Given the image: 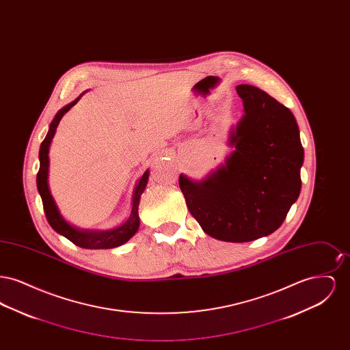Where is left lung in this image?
<instances>
[{
  "instance_id": "1",
  "label": "left lung",
  "mask_w": 350,
  "mask_h": 350,
  "mask_svg": "<svg viewBox=\"0 0 350 350\" xmlns=\"http://www.w3.org/2000/svg\"><path fill=\"white\" fill-rule=\"evenodd\" d=\"M244 116L226 163L202 181L180 176L190 214L211 237L247 243L278 230L298 200L304 150L293 113L252 85H237Z\"/></svg>"
}]
</instances>
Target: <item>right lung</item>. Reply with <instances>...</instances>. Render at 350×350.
<instances>
[{
	"label": "right lung",
	"instance_id": "obj_1",
	"mask_svg": "<svg viewBox=\"0 0 350 350\" xmlns=\"http://www.w3.org/2000/svg\"><path fill=\"white\" fill-rule=\"evenodd\" d=\"M83 96V94H81ZM80 96V97H81ZM76 98L73 102H70L67 106H64L62 110L57 111V114L51 122L50 130L47 133V136L40 144L39 150V161L40 167L39 172L36 174V186L38 191L40 194V198L43 202V208L44 214L50 223L51 227L64 237H67L69 241H72L75 245L85 248V250H110L116 248L124 243H127L133 234L137 231L140 220H139V202L140 197L148 183V177H150V170H146L143 177L139 180V183L135 187L133 196V208L131 214L129 219L117 228L110 230V231H89V230H79L70 226L64 217H62L55 200L51 196L50 187H49V167H50V159H49V152H50V144L53 139V135L56 133V129L62 120L63 116L69 111L72 106L76 105V102L80 100Z\"/></svg>",
	"mask_w": 350,
	"mask_h": 350
}]
</instances>
